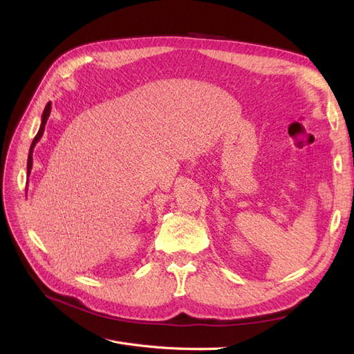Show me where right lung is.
Instances as JSON below:
<instances>
[{"instance_id": "add662e5", "label": "right lung", "mask_w": 354, "mask_h": 354, "mask_svg": "<svg viewBox=\"0 0 354 354\" xmlns=\"http://www.w3.org/2000/svg\"><path fill=\"white\" fill-rule=\"evenodd\" d=\"M50 112H51V103L48 102L44 112H42V118H41V125H39V130L35 136L34 140H32V145H30V149H29V155H28V176L30 174V169H32V152H34V147L35 145L39 142V138L42 137V134H44V128H46V124H47V120L50 116Z\"/></svg>"}]
</instances>
